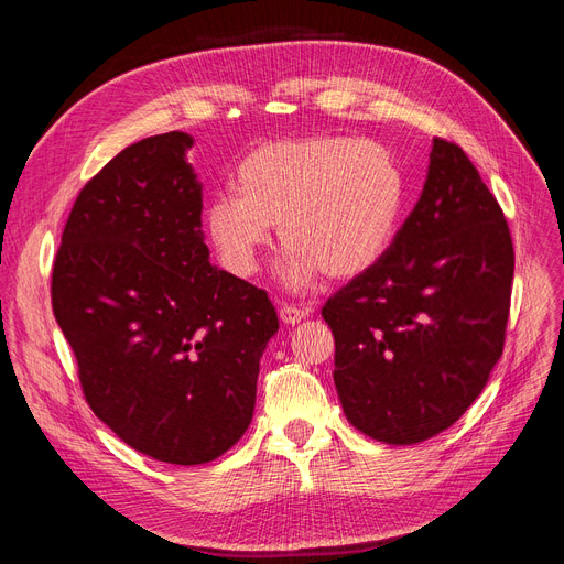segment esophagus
I'll list each match as a JSON object with an SVG mask.
<instances>
[{
	"label": "esophagus",
	"instance_id": "esophagus-1",
	"mask_svg": "<svg viewBox=\"0 0 564 564\" xmlns=\"http://www.w3.org/2000/svg\"><path fill=\"white\" fill-rule=\"evenodd\" d=\"M305 317H308V308H296V305H289V303L280 305V319L284 324H299Z\"/></svg>",
	"mask_w": 564,
	"mask_h": 564
}]
</instances>
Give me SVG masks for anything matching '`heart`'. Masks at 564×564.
Masks as SVG:
<instances>
[{
	"instance_id": "heart-1",
	"label": "heart",
	"mask_w": 564,
	"mask_h": 564,
	"mask_svg": "<svg viewBox=\"0 0 564 564\" xmlns=\"http://www.w3.org/2000/svg\"><path fill=\"white\" fill-rule=\"evenodd\" d=\"M237 193L204 207V228L232 275L251 278L280 224L282 280L292 289L322 272L350 280L377 265L395 240L404 172L369 139L311 133L253 148L235 172Z\"/></svg>"
}]
</instances>
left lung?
Masks as SVG:
<instances>
[{
    "instance_id": "left-lung-1",
    "label": "left lung",
    "mask_w": 564,
    "mask_h": 564,
    "mask_svg": "<svg viewBox=\"0 0 564 564\" xmlns=\"http://www.w3.org/2000/svg\"><path fill=\"white\" fill-rule=\"evenodd\" d=\"M513 268L497 197L464 150L433 139L423 193L383 259L322 308L357 431L416 445L464 416L503 352Z\"/></svg>"
}]
</instances>
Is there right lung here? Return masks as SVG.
I'll list each match as a JSON object with an SVG mask.
<instances>
[{
    "label": "right lung",
    "instance_id": "1",
    "mask_svg": "<svg viewBox=\"0 0 564 564\" xmlns=\"http://www.w3.org/2000/svg\"><path fill=\"white\" fill-rule=\"evenodd\" d=\"M169 131L124 148L82 187L51 272V305L94 414L135 452L197 466L253 416L275 305L209 263L202 183Z\"/></svg>",
    "mask_w": 564,
    "mask_h": 564
}]
</instances>
